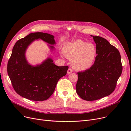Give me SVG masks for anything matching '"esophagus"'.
I'll list each match as a JSON object with an SVG mask.
<instances>
[{
  "label": "esophagus",
  "instance_id": "esophagus-1",
  "mask_svg": "<svg viewBox=\"0 0 131 131\" xmlns=\"http://www.w3.org/2000/svg\"><path fill=\"white\" fill-rule=\"evenodd\" d=\"M73 70L71 68H69L68 69V71H67V73L68 74H70V73H72L73 72Z\"/></svg>",
  "mask_w": 131,
  "mask_h": 131
}]
</instances>
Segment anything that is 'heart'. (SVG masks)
Returning a JSON list of instances; mask_svg holds the SVG:
<instances>
[{
	"label": "heart",
	"instance_id": "obj_1",
	"mask_svg": "<svg viewBox=\"0 0 131 131\" xmlns=\"http://www.w3.org/2000/svg\"><path fill=\"white\" fill-rule=\"evenodd\" d=\"M66 56L72 61L73 66L79 71L89 69L95 60L97 50L95 46L82 40L67 43L64 47Z\"/></svg>",
	"mask_w": 131,
	"mask_h": 131
}]
</instances>
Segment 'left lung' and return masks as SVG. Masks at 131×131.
I'll list each match as a JSON object with an SVG mask.
<instances>
[{
  "mask_svg": "<svg viewBox=\"0 0 131 131\" xmlns=\"http://www.w3.org/2000/svg\"><path fill=\"white\" fill-rule=\"evenodd\" d=\"M91 36L97 56L89 69L78 73L76 85L78 94L86 101L98 100L113 93L123 70L118 50L105 38Z\"/></svg>",
  "mask_w": 131,
  "mask_h": 131,
  "instance_id": "8db88e82",
  "label": "left lung"
}]
</instances>
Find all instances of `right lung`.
I'll list each match as a JSON object with an SVG mask.
<instances>
[{
  "mask_svg": "<svg viewBox=\"0 0 131 131\" xmlns=\"http://www.w3.org/2000/svg\"><path fill=\"white\" fill-rule=\"evenodd\" d=\"M40 39L54 45V37L43 32L30 33L18 40L14 46L8 61L7 73L16 92L30 100L44 101L53 94L58 80L66 75L68 66H57L49 58L36 66L29 64L26 50L33 41ZM51 49L54 47L50 46Z\"/></svg>",
  "mask_w": 131,
  "mask_h": 131,
  "instance_id": "1",
  "label": "right lung"
}]
</instances>
